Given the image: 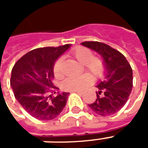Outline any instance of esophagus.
Masks as SVG:
<instances>
[{
	"label": "esophagus",
	"mask_w": 148,
	"mask_h": 148,
	"mask_svg": "<svg viewBox=\"0 0 148 148\" xmlns=\"http://www.w3.org/2000/svg\"><path fill=\"white\" fill-rule=\"evenodd\" d=\"M73 92H75V93H78L79 95H82L84 93V92H82V91H73Z\"/></svg>",
	"instance_id": "34e87169"
}]
</instances>
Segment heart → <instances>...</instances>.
Listing matches in <instances>:
<instances>
[{"label": "heart", "mask_w": 148, "mask_h": 148, "mask_svg": "<svg viewBox=\"0 0 148 148\" xmlns=\"http://www.w3.org/2000/svg\"><path fill=\"white\" fill-rule=\"evenodd\" d=\"M71 55L81 62L85 71L89 72L94 78H99L104 73V63L98 57L93 56V52L90 49L85 47H77L71 51ZM63 58H59L55 61L53 67L55 76L57 78H62L64 75ZM93 82V77L90 74H84L78 76L67 77L62 82V88L66 91H81Z\"/></svg>", "instance_id": "obj_1"}]
</instances>
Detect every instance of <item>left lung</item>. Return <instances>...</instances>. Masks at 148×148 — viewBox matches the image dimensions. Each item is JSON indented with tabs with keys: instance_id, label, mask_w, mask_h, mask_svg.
Wrapping results in <instances>:
<instances>
[{
	"instance_id": "obj_1",
	"label": "left lung",
	"mask_w": 148,
	"mask_h": 148,
	"mask_svg": "<svg viewBox=\"0 0 148 148\" xmlns=\"http://www.w3.org/2000/svg\"><path fill=\"white\" fill-rule=\"evenodd\" d=\"M82 45L101 55L105 66V78L96 86L97 98L89 106L101 116L114 114L124 107L132 92L133 77L130 64L121 52L106 43L87 41Z\"/></svg>"
}]
</instances>
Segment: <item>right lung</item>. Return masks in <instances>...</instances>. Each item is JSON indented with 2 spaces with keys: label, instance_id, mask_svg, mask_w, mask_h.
Segmentation results:
<instances>
[{
  "label": "right lung",
  "instance_id": "right-lung-1",
  "mask_svg": "<svg viewBox=\"0 0 148 148\" xmlns=\"http://www.w3.org/2000/svg\"><path fill=\"white\" fill-rule=\"evenodd\" d=\"M71 44L47 47L31 51L21 57L12 70L11 84L16 99L29 114L38 120H53L61 113L70 93H56L53 67L57 58Z\"/></svg>",
  "mask_w": 148,
  "mask_h": 148
}]
</instances>
